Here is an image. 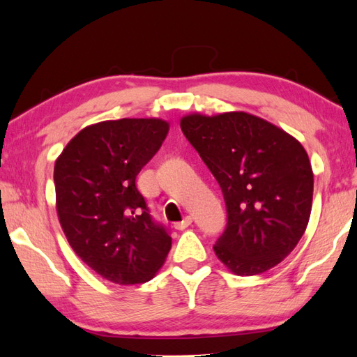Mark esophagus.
I'll return each mask as SVG.
<instances>
[{
    "mask_svg": "<svg viewBox=\"0 0 357 357\" xmlns=\"http://www.w3.org/2000/svg\"><path fill=\"white\" fill-rule=\"evenodd\" d=\"M192 221H193V219H192V216H185V218L183 219V221L174 224V229H176V230H185V229H187V227L192 224Z\"/></svg>",
    "mask_w": 357,
    "mask_h": 357,
    "instance_id": "obj_1",
    "label": "esophagus"
}]
</instances>
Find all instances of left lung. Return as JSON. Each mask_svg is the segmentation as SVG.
I'll list each match as a JSON object with an SVG mask.
<instances>
[{"label":"left lung","instance_id":"1","mask_svg":"<svg viewBox=\"0 0 357 357\" xmlns=\"http://www.w3.org/2000/svg\"><path fill=\"white\" fill-rule=\"evenodd\" d=\"M185 138L213 173L227 206V229L213 250L233 275L276 267L305 233L313 202V170L302 144L245 112L190 113Z\"/></svg>","mask_w":357,"mask_h":357}]
</instances>
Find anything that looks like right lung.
I'll return each instance as SVG.
<instances>
[{"mask_svg": "<svg viewBox=\"0 0 357 357\" xmlns=\"http://www.w3.org/2000/svg\"><path fill=\"white\" fill-rule=\"evenodd\" d=\"M169 128L159 118L102 121L75 135L55 161L56 213L66 238L82 262L113 284L147 282L172 248L136 188V176Z\"/></svg>", "mask_w": 357, "mask_h": 357, "instance_id": "obj_1", "label": "right lung"}]
</instances>
